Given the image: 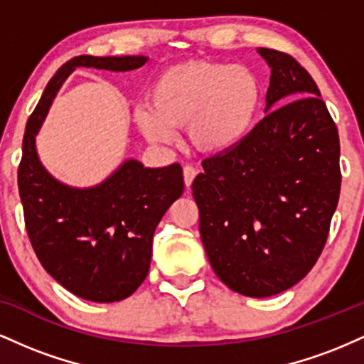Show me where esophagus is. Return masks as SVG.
<instances>
[{"label": "esophagus", "instance_id": "34e87169", "mask_svg": "<svg viewBox=\"0 0 364 364\" xmlns=\"http://www.w3.org/2000/svg\"><path fill=\"white\" fill-rule=\"evenodd\" d=\"M196 174H198V169L193 168V166L188 164L183 168V178H185V185L188 188L191 186V183H193V179L196 178Z\"/></svg>", "mask_w": 364, "mask_h": 364}]
</instances>
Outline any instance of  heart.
Segmentation results:
<instances>
[{
    "label": "heart",
    "mask_w": 364,
    "mask_h": 364,
    "mask_svg": "<svg viewBox=\"0 0 364 364\" xmlns=\"http://www.w3.org/2000/svg\"><path fill=\"white\" fill-rule=\"evenodd\" d=\"M150 104L135 109L145 139L166 145L186 127L200 152L219 154L236 147L250 133L262 104V85L248 66L195 60L157 75Z\"/></svg>",
    "instance_id": "1"
}]
</instances>
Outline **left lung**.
<instances>
[{"mask_svg":"<svg viewBox=\"0 0 364 364\" xmlns=\"http://www.w3.org/2000/svg\"><path fill=\"white\" fill-rule=\"evenodd\" d=\"M270 66L265 118L236 147L207 157L191 190L217 277L250 298L289 289L327 241L341 193V145L310 73L258 48Z\"/></svg>","mask_w":364,"mask_h":364,"instance_id":"left-lung-1","label":"left lung"}]
</instances>
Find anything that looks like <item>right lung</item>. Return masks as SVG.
Listing matches in <instances>:
<instances>
[{"instance_id": "right-lung-1", "label": "right lung", "mask_w": 364, "mask_h": 364, "mask_svg": "<svg viewBox=\"0 0 364 364\" xmlns=\"http://www.w3.org/2000/svg\"><path fill=\"white\" fill-rule=\"evenodd\" d=\"M145 63V56L72 58L46 85L25 127L18 191L28 240L46 272L87 301H121L145 281L154 231L185 190L183 169L178 162L168 168H144L129 159L101 185L72 188L41 164L36 135L75 68L129 72Z\"/></svg>"}]
</instances>
